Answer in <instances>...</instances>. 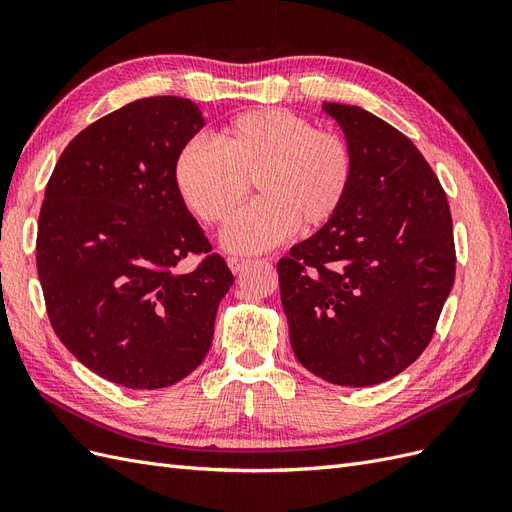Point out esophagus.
I'll use <instances>...</instances> for the list:
<instances>
[{"mask_svg":"<svg viewBox=\"0 0 512 512\" xmlns=\"http://www.w3.org/2000/svg\"><path fill=\"white\" fill-rule=\"evenodd\" d=\"M247 265H250V260H247V258H237V256L228 258V267H230L232 273H241Z\"/></svg>","mask_w":512,"mask_h":512,"instance_id":"1","label":"esophagus"}]
</instances>
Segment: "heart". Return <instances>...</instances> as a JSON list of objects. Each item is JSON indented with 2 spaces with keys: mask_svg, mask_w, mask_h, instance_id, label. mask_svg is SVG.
Instances as JSON below:
<instances>
[{
  "mask_svg": "<svg viewBox=\"0 0 512 512\" xmlns=\"http://www.w3.org/2000/svg\"><path fill=\"white\" fill-rule=\"evenodd\" d=\"M213 145H183L175 160V183L196 218L218 226L230 220L254 181L260 198L224 232L230 252H265L297 228L318 230L346 203L354 175L352 151L342 136L316 130L303 115L254 108L215 132Z\"/></svg>",
  "mask_w": 512,
  "mask_h": 512,
  "instance_id": "1",
  "label": "heart"
}]
</instances>
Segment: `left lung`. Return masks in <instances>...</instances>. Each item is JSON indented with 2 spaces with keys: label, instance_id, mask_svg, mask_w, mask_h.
<instances>
[{
  "label": "left lung",
  "instance_id": "8db88e82",
  "mask_svg": "<svg viewBox=\"0 0 512 512\" xmlns=\"http://www.w3.org/2000/svg\"><path fill=\"white\" fill-rule=\"evenodd\" d=\"M354 175L344 207L277 262L290 346L339 386L401 374L429 346L455 282L453 220L423 153L361 106L324 102Z\"/></svg>",
  "mask_w": 512,
  "mask_h": 512
}]
</instances>
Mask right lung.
<instances>
[{
    "instance_id": "right-lung-1",
    "label": "right lung",
    "mask_w": 512,
    "mask_h": 512,
    "mask_svg": "<svg viewBox=\"0 0 512 512\" xmlns=\"http://www.w3.org/2000/svg\"><path fill=\"white\" fill-rule=\"evenodd\" d=\"M203 126L192 100L130 102L72 138L44 190L36 265L53 331L128 389L192 374L235 282L175 183L177 153ZM190 253L206 258L185 274Z\"/></svg>"
}]
</instances>
